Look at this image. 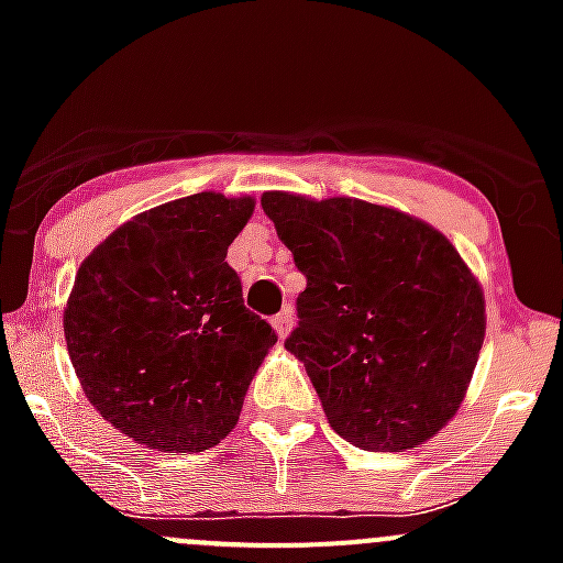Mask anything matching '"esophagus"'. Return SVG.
I'll return each instance as SVG.
<instances>
[{
  "label": "esophagus",
  "instance_id": "34e87169",
  "mask_svg": "<svg viewBox=\"0 0 563 563\" xmlns=\"http://www.w3.org/2000/svg\"><path fill=\"white\" fill-rule=\"evenodd\" d=\"M291 321H294V310L291 308H283L280 313L272 316V327H275L277 338H286L288 329H291Z\"/></svg>",
  "mask_w": 563,
  "mask_h": 563
}]
</instances>
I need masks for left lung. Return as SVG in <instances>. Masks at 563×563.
Here are the masks:
<instances>
[{"label": "left lung", "instance_id": "1", "mask_svg": "<svg viewBox=\"0 0 563 563\" xmlns=\"http://www.w3.org/2000/svg\"><path fill=\"white\" fill-rule=\"evenodd\" d=\"M308 286L286 349L340 439L400 452L460 408L485 340L479 283L444 234L356 198L261 196Z\"/></svg>", "mask_w": 563, "mask_h": 563}]
</instances>
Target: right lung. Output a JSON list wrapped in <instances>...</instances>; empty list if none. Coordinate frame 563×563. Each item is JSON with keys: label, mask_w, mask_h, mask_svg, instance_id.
<instances>
[{"label": "right lung", "mask_w": 563, "mask_h": 563, "mask_svg": "<svg viewBox=\"0 0 563 563\" xmlns=\"http://www.w3.org/2000/svg\"><path fill=\"white\" fill-rule=\"evenodd\" d=\"M253 198L196 192L139 214L78 266L65 308L76 376L106 422L161 452H203L236 424L277 334L225 253Z\"/></svg>", "instance_id": "add662e5"}]
</instances>
